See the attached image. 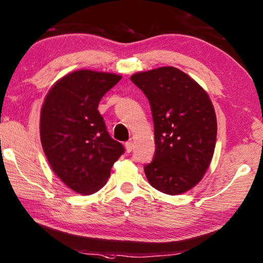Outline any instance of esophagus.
<instances>
[{
  "instance_id": "esophagus-1",
  "label": "esophagus",
  "mask_w": 263,
  "mask_h": 263,
  "mask_svg": "<svg viewBox=\"0 0 263 263\" xmlns=\"http://www.w3.org/2000/svg\"><path fill=\"white\" fill-rule=\"evenodd\" d=\"M125 148H126V152L127 153L132 152V149H133V143H132V141H127V143L125 144Z\"/></svg>"
}]
</instances>
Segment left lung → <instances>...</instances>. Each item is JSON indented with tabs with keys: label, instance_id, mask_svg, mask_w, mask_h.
I'll list each match as a JSON object with an SVG mask.
<instances>
[{
	"label": "left lung",
	"instance_id": "obj_1",
	"mask_svg": "<svg viewBox=\"0 0 263 263\" xmlns=\"http://www.w3.org/2000/svg\"><path fill=\"white\" fill-rule=\"evenodd\" d=\"M131 81L148 99L154 124L156 152L145 176L162 193H184L201 180L213 157V104L197 82L172 66L135 73Z\"/></svg>",
	"mask_w": 263,
	"mask_h": 263
}]
</instances>
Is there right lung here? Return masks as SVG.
<instances>
[{
  "mask_svg": "<svg viewBox=\"0 0 263 263\" xmlns=\"http://www.w3.org/2000/svg\"><path fill=\"white\" fill-rule=\"evenodd\" d=\"M122 77L78 70L51 87L41 111V141L56 176L81 194L97 192L125 152L111 138L98 104Z\"/></svg>",
  "mask_w": 263,
  "mask_h": 263,
  "instance_id": "obj_1",
  "label": "right lung"
}]
</instances>
